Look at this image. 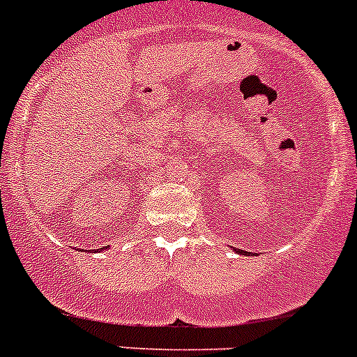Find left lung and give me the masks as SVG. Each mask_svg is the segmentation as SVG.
Listing matches in <instances>:
<instances>
[{
  "label": "left lung",
  "mask_w": 357,
  "mask_h": 357,
  "mask_svg": "<svg viewBox=\"0 0 357 357\" xmlns=\"http://www.w3.org/2000/svg\"><path fill=\"white\" fill-rule=\"evenodd\" d=\"M236 252H238V254H243V255H247V254H248L247 250H240V248H238V250H236Z\"/></svg>",
  "instance_id": "obj_1"
}]
</instances>
